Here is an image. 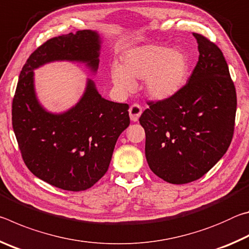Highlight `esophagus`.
<instances>
[{
	"label": "esophagus",
	"instance_id": "34e87169",
	"mask_svg": "<svg viewBox=\"0 0 249 249\" xmlns=\"http://www.w3.org/2000/svg\"><path fill=\"white\" fill-rule=\"evenodd\" d=\"M129 117L133 122H137L142 113V108L140 104H133L129 107Z\"/></svg>",
	"mask_w": 249,
	"mask_h": 249
}]
</instances>
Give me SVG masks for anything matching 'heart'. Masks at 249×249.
I'll use <instances>...</instances> for the list:
<instances>
[{"label": "heart", "instance_id": "obj_1", "mask_svg": "<svg viewBox=\"0 0 249 249\" xmlns=\"http://www.w3.org/2000/svg\"><path fill=\"white\" fill-rule=\"evenodd\" d=\"M188 61L183 53L156 45L141 46L125 54L123 64L113 66L112 81L117 89L128 92L136 79H145V90L153 99L176 94L185 82Z\"/></svg>", "mask_w": 249, "mask_h": 249}]
</instances>
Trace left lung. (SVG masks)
<instances>
[{
    "label": "left lung",
    "instance_id": "1",
    "mask_svg": "<svg viewBox=\"0 0 249 249\" xmlns=\"http://www.w3.org/2000/svg\"><path fill=\"white\" fill-rule=\"evenodd\" d=\"M199 60L181 89L140 117L145 155L156 176L172 184L200 179L220 160L234 134L237 99L221 49L200 34Z\"/></svg>",
    "mask_w": 249,
    "mask_h": 249
}]
</instances>
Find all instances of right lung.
Returning a JSON list of instances; mask_svg holds the SVG:
<instances>
[{
  "mask_svg": "<svg viewBox=\"0 0 249 249\" xmlns=\"http://www.w3.org/2000/svg\"><path fill=\"white\" fill-rule=\"evenodd\" d=\"M100 47L99 34L89 29L53 37L29 56L16 87L12 124L25 165L62 190H87L105 175L117 138L129 125V107L103 99L89 79L73 107L60 114L47 112L37 100L34 69L68 60L95 72Z\"/></svg>",
  "mask_w": 249,
  "mask_h": 249,
  "instance_id": "obj_1",
  "label": "right lung"
}]
</instances>
